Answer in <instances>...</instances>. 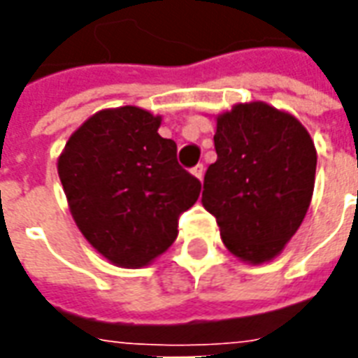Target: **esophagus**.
Masks as SVG:
<instances>
[{
    "instance_id": "34e87169",
    "label": "esophagus",
    "mask_w": 358,
    "mask_h": 358,
    "mask_svg": "<svg viewBox=\"0 0 358 358\" xmlns=\"http://www.w3.org/2000/svg\"><path fill=\"white\" fill-rule=\"evenodd\" d=\"M192 174H194L195 178L203 180V174H205V166H203L201 163H199V164H195L194 169H192Z\"/></svg>"
}]
</instances>
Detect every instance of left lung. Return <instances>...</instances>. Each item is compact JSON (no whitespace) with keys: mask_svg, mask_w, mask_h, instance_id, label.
Here are the masks:
<instances>
[{"mask_svg":"<svg viewBox=\"0 0 358 358\" xmlns=\"http://www.w3.org/2000/svg\"><path fill=\"white\" fill-rule=\"evenodd\" d=\"M217 161L203 180V207L217 218L224 245L249 263L270 261L307 215L316 149L299 120L266 103L220 115Z\"/></svg>","mask_w":358,"mask_h":358,"instance_id":"left-lung-1","label":"left lung"}]
</instances>
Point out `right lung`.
<instances>
[{
	"instance_id": "right-lung-1",
	"label": "right lung",
	"mask_w": 358,
	"mask_h": 358,
	"mask_svg": "<svg viewBox=\"0 0 358 358\" xmlns=\"http://www.w3.org/2000/svg\"><path fill=\"white\" fill-rule=\"evenodd\" d=\"M161 117L140 107L95 113L66 141L59 178L84 238L113 264L138 268L171 248L201 182L184 171Z\"/></svg>"
}]
</instances>
